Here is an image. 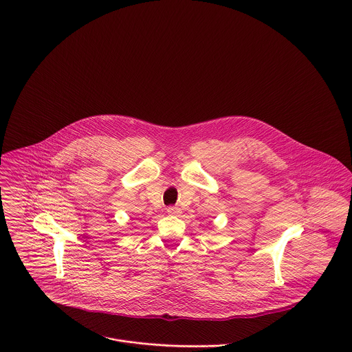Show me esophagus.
Returning a JSON list of instances; mask_svg holds the SVG:
<instances>
[{"mask_svg": "<svg viewBox=\"0 0 352 352\" xmlns=\"http://www.w3.org/2000/svg\"><path fill=\"white\" fill-rule=\"evenodd\" d=\"M166 212H168V214H172V215H176V214L180 212V208L176 207V206H172V207H168V208H166Z\"/></svg>", "mask_w": 352, "mask_h": 352, "instance_id": "1", "label": "esophagus"}]
</instances>
